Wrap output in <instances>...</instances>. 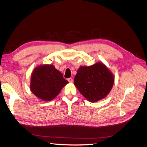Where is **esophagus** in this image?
<instances>
[{"label":"esophagus","mask_w":147,"mask_h":147,"mask_svg":"<svg viewBox=\"0 0 147 147\" xmlns=\"http://www.w3.org/2000/svg\"><path fill=\"white\" fill-rule=\"evenodd\" d=\"M67 80H68V82H69V83H72V82H73V79L71 78H68Z\"/></svg>","instance_id":"obj_1"}]
</instances>
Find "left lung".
Returning a JSON list of instances; mask_svg holds the SVG:
<instances>
[{"instance_id": "obj_1", "label": "left lung", "mask_w": 147, "mask_h": 147, "mask_svg": "<svg viewBox=\"0 0 147 147\" xmlns=\"http://www.w3.org/2000/svg\"><path fill=\"white\" fill-rule=\"evenodd\" d=\"M113 83V75L102 63L88 67H80L74 78L75 86L91 102L105 97L112 90Z\"/></svg>"}]
</instances>
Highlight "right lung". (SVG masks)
<instances>
[{
    "mask_svg": "<svg viewBox=\"0 0 147 147\" xmlns=\"http://www.w3.org/2000/svg\"><path fill=\"white\" fill-rule=\"evenodd\" d=\"M69 82L53 65L37 67L31 75L30 90L33 94L45 101L51 100L58 95Z\"/></svg>",
    "mask_w": 147,
    "mask_h": 147,
    "instance_id": "right-lung-1",
    "label": "right lung"
}]
</instances>
